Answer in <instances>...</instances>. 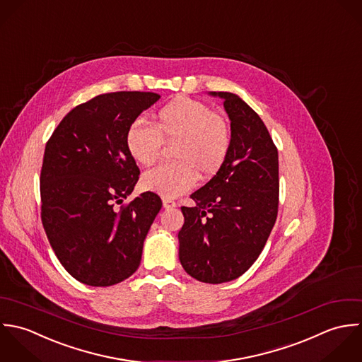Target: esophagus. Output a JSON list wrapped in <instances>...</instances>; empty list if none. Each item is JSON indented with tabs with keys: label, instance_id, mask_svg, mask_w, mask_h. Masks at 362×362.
Wrapping results in <instances>:
<instances>
[{
	"label": "esophagus",
	"instance_id": "1",
	"mask_svg": "<svg viewBox=\"0 0 362 362\" xmlns=\"http://www.w3.org/2000/svg\"><path fill=\"white\" fill-rule=\"evenodd\" d=\"M162 204H163V209H165V210H172V209L176 207V203H175L173 200H170V199H163V200H162Z\"/></svg>",
	"mask_w": 362,
	"mask_h": 362
}]
</instances>
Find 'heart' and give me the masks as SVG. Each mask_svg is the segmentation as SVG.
I'll list each match as a JSON object with an SVG mask.
<instances>
[{
    "label": "heart",
    "instance_id": "1",
    "mask_svg": "<svg viewBox=\"0 0 362 362\" xmlns=\"http://www.w3.org/2000/svg\"><path fill=\"white\" fill-rule=\"evenodd\" d=\"M176 143L173 159L146 170L141 185L145 190L173 199L189 192L199 175L213 177L223 166L230 149V127L225 117L199 100L176 98L155 117V127L133 123L126 134L130 155L141 165H152L162 144Z\"/></svg>",
    "mask_w": 362,
    "mask_h": 362
}]
</instances>
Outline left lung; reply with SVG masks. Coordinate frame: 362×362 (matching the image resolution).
Instances as JSON below:
<instances>
[{
  "label": "left lung",
  "instance_id": "obj_1",
  "mask_svg": "<svg viewBox=\"0 0 362 362\" xmlns=\"http://www.w3.org/2000/svg\"><path fill=\"white\" fill-rule=\"evenodd\" d=\"M223 99L229 155L214 177L182 207L179 260L189 276L221 284L240 277L262 253L279 211V152L259 115L238 95Z\"/></svg>",
  "mask_w": 362,
  "mask_h": 362
}]
</instances>
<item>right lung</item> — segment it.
I'll use <instances>...</instances> for the list:
<instances>
[{"label": "right lung", "mask_w": 362, "mask_h": 362, "mask_svg": "<svg viewBox=\"0 0 362 362\" xmlns=\"http://www.w3.org/2000/svg\"><path fill=\"white\" fill-rule=\"evenodd\" d=\"M160 96L112 92L78 105L46 144L42 222L63 267L79 283L109 287L140 266L145 236L162 207L145 192L119 210L140 169L126 145L136 119Z\"/></svg>", "instance_id": "right-lung-1"}]
</instances>
